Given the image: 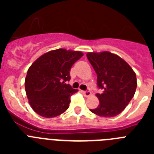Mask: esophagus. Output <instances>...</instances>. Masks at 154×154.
Instances as JSON below:
<instances>
[{"instance_id":"34e87169","label":"esophagus","mask_w":154,"mask_h":154,"mask_svg":"<svg viewBox=\"0 0 154 154\" xmlns=\"http://www.w3.org/2000/svg\"><path fill=\"white\" fill-rule=\"evenodd\" d=\"M83 94H84V96H85V97H89V96H91V92L89 90H86V91H83Z\"/></svg>"}]
</instances>
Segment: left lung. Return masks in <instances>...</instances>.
Here are the masks:
<instances>
[{
    "label": "left lung",
    "mask_w": 154,
    "mask_h": 154,
    "mask_svg": "<svg viewBox=\"0 0 154 154\" xmlns=\"http://www.w3.org/2000/svg\"><path fill=\"white\" fill-rule=\"evenodd\" d=\"M87 58L97 74V86L103 89L97 93V108L90 111L103 117L119 115L129 104L137 86V76L123 59L109 51L89 52Z\"/></svg>",
    "instance_id": "8db88e82"
}]
</instances>
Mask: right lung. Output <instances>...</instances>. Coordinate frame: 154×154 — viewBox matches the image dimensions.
Listing matches in <instances>:
<instances>
[{"instance_id":"obj_1","label":"right lung","mask_w":154,"mask_h":154,"mask_svg":"<svg viewBox=\"0 0 154 154\" xmlns=\"http://www.w3.org/2000/svg\"><path fill=\"white\" fill-rule=\"evenodd\" d=\"M83 54L53 50L39 57L28 69L25 91L31 108L45 118L58 116L68 109L70 97L78 90L69 84L70 70Z\"/></svg>"}]
</instances>
